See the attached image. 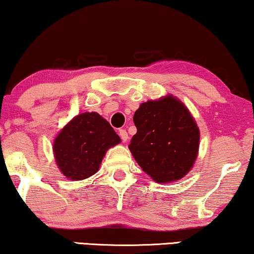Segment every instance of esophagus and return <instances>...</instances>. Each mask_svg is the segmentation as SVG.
<instances>
[{"instance_id": "34e87169", "label": "esophagus", "mask_w": 254, "mask_h": 254, "mask_svg": "<svg viewBox=\"0 0 254 254\" xmlns=\"http://www.w3.org/2000/svg\"><path fill=\"white\" fill-rule=\"evenodd\" d=\"M119 134H120V137H121V139H122L124 142H126V141H127V140L128 139L127 132L126 130H120V131H119Z\"/></svg>"}]
</instances>
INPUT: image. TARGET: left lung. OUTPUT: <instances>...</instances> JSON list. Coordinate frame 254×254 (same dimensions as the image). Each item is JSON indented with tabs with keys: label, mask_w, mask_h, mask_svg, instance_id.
Returning a JSON list of instances; mask_svg holds the SVG:
<instances>
[{
	"label": "left lung",
	"mask_w": 254,
	"mask_h": 254,
	"mask_svg": "<svg viewBox=\"0 0 254 254\" xmlns=\"http://www.w3.org/2000/svg\"><path fill=\"white\" fill-rule=\"evenodd\" d=\"M133 122L137 133L128 149L151 179L172 183L190 171L198 155L199 128L183 101L172 94L146 101Z\"/></svg>",
	"instance_id": "8db88e82"
}]
</instances>
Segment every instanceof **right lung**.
<instances>
[{
  "label": "right lung",
  "instance_id": "obj_1",
  "mask_svg": "<svg viewBox=\"0 0 254 254\" xmlns=\"http://www.w3.org/2000/svg\"><path fill=\"white\" fill-rule=\"evenodd\" d=\"M121 142L114 128L96 112L73 117L54 140V156L67 179L79 181L93 176L107 150Z\"/></svg>",
  "mask_w": 254,
  "mask_h": 254
}]
</instances>
